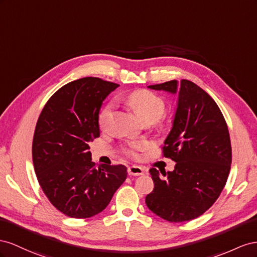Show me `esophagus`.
<instances>
[{"label":"esophagus","mask_w":257,"mask_h":257,"mask_svg":"<svg viewBox=\"0 0 257 257\" xmlns=\"http://www.w3.org/2000/svg\"><path fill=\"white\" fill-rule=\"evenodd\" d=\"M128 173L130 175H134V177H139V175L144 174V170L143 168L139 166H131L128 168Z\"/></svg>","instance_id":"1"}]
</instances>
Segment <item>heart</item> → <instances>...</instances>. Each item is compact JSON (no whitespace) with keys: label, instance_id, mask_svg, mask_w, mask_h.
<instances>
[{"label":"heart","instance_id":"b5f03b06","mask_svg":"<svg viewBox=\"0 0 257 257\" xmlns=\"http://www.w3.org/2000/svg\"><path fill=\"white\" fill-rule=\"evenodd\" d=\"M129 106L134 109V112L140 117L144 122H155L165 111V101L163 98L157 96L153 91L140 89L131 92L127 97ZM114 111V103L109 102L101 109L98 115V123L102 130H106L109 121L112 119ZM144 144H134L130 146L128 154L130 156H137L138 151H141Z\"/></svg>","mask_w":257,"mask_h":257}]
</instances>
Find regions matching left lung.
Instances as JSON below:
<instances>
[{
	"instance_id": "1",
	"label": "left lung",
	"mask_w": 257,
	"mask_h": 257,
	"mask_svg": "<svg viewBox=\"0 0 257 257\" xmlns=\"http://www.w3.org/2000/svg\"><path fill=\"white\" fill-rule=\"evenodd\" d=\"M178 94L172 127L164 142V156L177 163L173 171L151 168L154 190L148 208L166 221L180 223L203 214L226 184L231 165L228 128L215 101L187 79L148 86Z\"/></svg>"
}]
</instances>
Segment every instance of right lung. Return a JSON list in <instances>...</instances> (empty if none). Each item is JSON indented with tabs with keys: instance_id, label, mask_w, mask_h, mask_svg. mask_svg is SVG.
Returning <instances> with one entry per match:
<instances>
[{
	"instance_id": "add662e5",
	"label": "right lung",
	"mask_w": 257,
	"mask_h": 257,
	"mask_svg": "<svg viewBox=\"0 0 257 257\" xmlns=\"http://www.w3.org/2000/svg\"><path fill=\"white\" fill-rule=\"evenodd\" d=\"M118 86L99 77L71 82L51 96L36 122V178L53 206L70 217L100 213L127 179L122 165L94 166L89 151V142L100 136L102 103Z\"/></svg>"
}]
</instances>
